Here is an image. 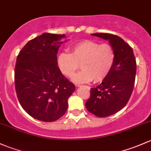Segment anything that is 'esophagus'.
Here are the masks:
<instances>
[{
    "label": "esophagus",
    "mask_w": 151,
    "mask_h": 151,
    "mask_svg": "<svg viewBox=\"0 0 151 151\" xmlns=\"http://www.w3.org/2000/svg\"><path fill=\"white\" fill-rule=\"evenodd\" d=\"M77 87H78V88H81V87H82V85H77Z\"/></svg>",
    "instance_id": "obj_1"
}]
</instances>
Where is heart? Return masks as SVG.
<instances>
[{"mask_svg": "<svg viewBox=\"0 0 151 151\" xmlns=\"http://www.w3.org/2000/svg\"><path fill=\"white\" fill-rule=\"evenodd\" d=\"M72 53L61 52L58 56V66L64 75L71 77L80 67L82 70L72 77L77 83L101 82L106 78L113 66L115 54L109 44L95 41L82 40L71 47Z\"/></svg>", "mask_w": 151, "mask_h": 151, "instance_id": "obj_1", "label": "heart"}]
</instances>
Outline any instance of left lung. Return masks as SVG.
<instances>
[{
  "instance_id": "8db88e82",
  "label": "left lung",
  "mask_w": 151,
  "mask_h": 151,
  "mask_svg": "<svg viewBox=\"0 0 151 151\" xmlns=\"http://www.w3.org/2000/svg\"><path fill=\"white\" fill-rule=\"evenodd\" d=\"M91 35L109 41L115 54L109 74L101 85L90 89L85 103L90 113L106 117L119 111L129 101L135 80L136 61L132 47L122 38L107 33Z\"/></svg>"
}]
</instances>
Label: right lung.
I'll return each mask as SVG.
<instances>
[{
    "instance_id": "add662e5",
    "label": "right lung",
    "mask_w": 151,
    "mask_h": 151,
    "mask_svg": "<svg viewBox=\"0 0 151 151\" xmlns=\"http://www.w3.org/2000/svg\"><path fill=\"white\" fill-rule=\"evenodd\" d=\"M65 35L43 33L22 49L15 67V88L24 110L42 122H54L66 113L75 85L63 75L57 53Z\"/></svg>"
}]
</instances>
